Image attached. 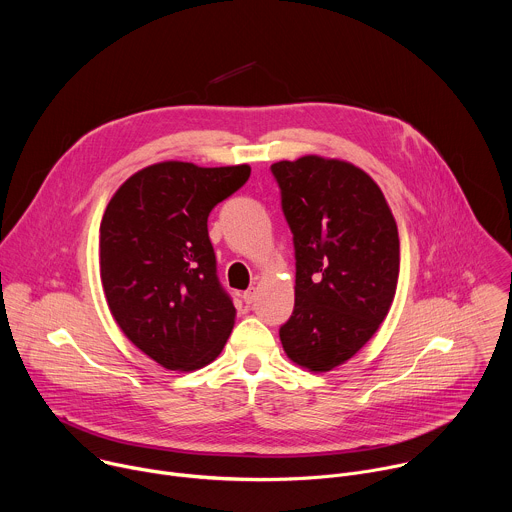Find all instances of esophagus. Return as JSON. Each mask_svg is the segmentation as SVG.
I'll return each instance as SVG.
<instances>
[{
    "label": "esophagus",
    "instance_id": "esophagus-1",
    "mask_svg": "<svg viewBox=\"0 0 512 512\" xmlns=\"http://www.w3.org/2000/svg\"><path fill=\"white\" fill-rule=\"evenodd\" d=\"M255 296H257V291H255V287L247 289V291H245V294H243V300H245V304H253V302H255Z\"/></svg>",
    "mask_w": 512,
    "mask_h": 512
}]
</instances>
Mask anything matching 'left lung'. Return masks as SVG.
Listing matches in <instances>:
<instances>
[{
    "mask_svg": "<svg viewBox=\"0 0 512 512\" xmlns=\"http://www.w3.org/2000/svg\"><path fill=\"white\" fill-rule=\"evenodd\" d=\"M271 172L296 247V304L279 338L289 360L328 373L367 344L391 310L397 223L377 182L350 162L304 156L275 162Z\"/></svg>",
    "mask_w": 512,
    "mask_h": 512,
    "instance_id": "1",
    "label": "left lung"
}]
</instances>
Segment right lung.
<instances>
[{
	"instance_id": "obj_1",
	"label": "right lung",
	"mask_w": 512,
	"mask_h": 512,
	"mask_svg": "<svg viewBox=\"0 0 512 512\" xmlns=\"http://www.w3.org/2000/svg\"><path fill=\"white\" fill-rule=\"evenodd\" d=\"M249 176L247 164L160 162L129 176L105 208L99 273L107 306L121 332L168 371L206 367L235 326L206 221Z\"/></svg>"
}]
</instances>
